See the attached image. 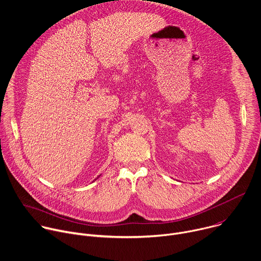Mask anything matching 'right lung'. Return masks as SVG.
<instances>
[{
  "mask_svg": "<svg viewBox=\"0 0 261 261\" xmlns=\"http://www.w3.org/2000/svg\"><path fill=\"white\" fill-rule=\"evenodd\" d=\"M99 176H100V175H99ZM99 176H98V177H99ZM98 177H97V178H98ZM97 178H96V179H97Z\"/></svg>",
  "mask_w": 261,
  "mask_h": 261,
  "instance_id": "right-lung-1",
  "label": "right lung"
}]
</instances>
